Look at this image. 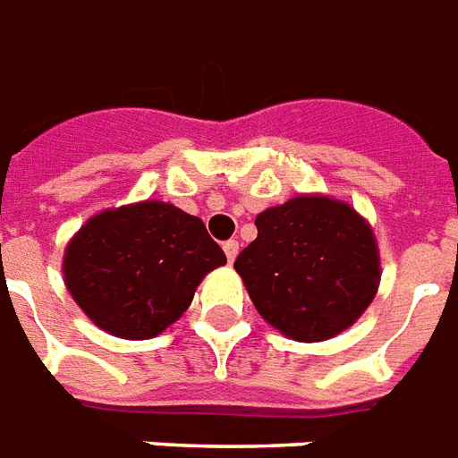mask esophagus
Returning a JSON list of instances; mask_svg holds the SVG:
<instances>
[{
	"label": "esophagus",
	"mask_w": 458,
	"mask_h": 458,
	"mask_svg": "<svg viewBox=\"0 0 458 458\" xmlns=\"http://www.w3.org/2000/svg\"><path fill=\"white\" fill-rule=\"evenodd\" d=\"M223 251H225V256H228V263H233V261H235L237 251H240V242H237V240L223 242Z\"/></svg>",
	"instance_id": "obj_1"
}]
</instances>
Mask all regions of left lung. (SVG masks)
<instances>
[{
  "instance_id": "1",
  "label": "left lung",
  "mask_w": 458,
  "mask_h": 458,
  "mask_svg": "<svg viewBox=\"0 0 458 458\" xmlns=\"http://www.w3.org/2000/svg\"><path fill=\"white\" fill-rule=\"evenodd\" d=\"M256 230L235 270L261 318L293 341L336 336L377 296L374 233L348 204L293 197L259 214Z\"/></svg>"
}]
</instances>
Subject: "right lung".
Segmentation results:
<instances>
[{
  "label": "right lung",
  "mask_w": 458,
  "mask_h": 458,
  "mask_svg": "<svg viewBox=\"0 0 458 458\" xmlns=\"http://www.w3.org/2000/svg\"><path fill=\"white\" fill-rule=\"evenodd\" d=\"M225 254L197 216L165 202L103 211L72 237L63 273L100 329L143 341L188 310L197 284Z\"/></svg>",
  "instance_id": "right-lung-1"
}]
</instances>
